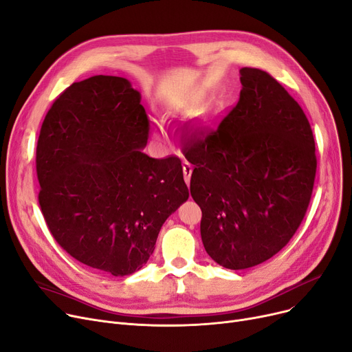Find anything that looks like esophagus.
Listing matches in <instances>:
<instances>
[{"mask_svg":"<svg viewBox=\"0 0 352 352\" xmlns=\"http://www.w3.org/2000/svg\"><path fill=\"white\" fill-rule=\"evenodd\" d=\"M182 171H184V179H186L187 186H190L191 173H192V165H191L190 162H184V165H182Z\"/></svg>","mask_w":352,"mask_h":352,"instance_id":"34e87169","label":"esophagus"}]
</instances>
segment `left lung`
<instances>
[{
    "mask_svg": "<svg viewBox=\"0 0 352 352\" xmlns=\"http://www.w3.org/2000/svg\"><path fill=\"white\" fill-rule=\"evenodd\" d=\"M236 105L182 154L194 165L190 191L202 211L207 254L245 270L280 252L307 212L317 171L311 125L268 72L241 68Z\"/></svg>",
    "mask_w": 352,
    "mask_h": 352,
    "instance_id": "left-lung-1",
    "label": "left lung"
}]
</instances>
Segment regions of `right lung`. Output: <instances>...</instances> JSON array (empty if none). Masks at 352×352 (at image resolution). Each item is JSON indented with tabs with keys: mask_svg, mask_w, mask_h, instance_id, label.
Instances as JSON below:
<instances>
[{
	"mask_svg": "<svg viewBox=\"0 0 352 352\" xmlns=\"http://www.w3.org/2000/svg\"><path fill=\"white\" fill-rule=\"evenodd\" d=\"M148 129L131 82L96 76L54 101L36 144L48 230L77 261L114 276L146 264L165 219L190 195L178 157L142 153Z\"/></svg>",
	"mask_w": 352,
	"mask_h": 352,
	"instance_id": "add662e5",
	"label": "right lung"
}]
</instances>
